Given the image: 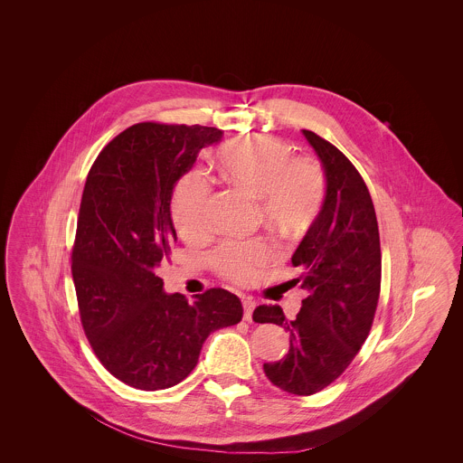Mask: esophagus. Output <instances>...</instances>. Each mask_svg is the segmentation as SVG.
<instances>
[{"label":"esophagus","mask_w":463,"mask_h":463,"mask_svg":"<svg viewBox=\"0 0 463 463\" xmlns=\"http://www.w3.org/2000/svg\"><path fill=\"white\" fill-rule=\"evenodd\" d=\"M242 308H244V319L251 321L253 310H255V300L251 297H242Z\"/></svg>","instance_id":"esophagus-1"}]
</instances>
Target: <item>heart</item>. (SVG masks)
<instances>
[{
  "mask_svg": "<svg viewBox=\"0 0 463 463\" xmlns=\"http://www.w3.org/2000/svg\"><path fill=\"white\" fill-rule=\"evenodd\" d=\"M221 175L246 198L257 201L267 225L298 234L317 217L326 196L323 168L308 157H293L285 142L260 137L234 140L217 155ZM212 185L208 176L191 172L182 176L172 196V219L185 238H199L206 231V210ZM265 241L225 242L213 262L232 281L248 283L272 259Z\"/></svg>",
  "mask_w": 463,
  "mask_h": 463,
  "instance_id": "b5f03b06",
  "label": "heart"
}]
</instances>
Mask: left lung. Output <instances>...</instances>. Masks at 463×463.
Instances as JSON below:
<instances>
[{
	"label": "left lung",
	"instance_id": "left-lung-1",
	"mask_svg": "<svg viewBox=\"0 0 463 463\" xmlns=\"http://www.w3.org/2000/svg\"><path fill=\"white\" fill-rule=\"evenodd\" d=\"M302 133L326 176L323 208L291 257L307 298L295 319L279 306L255 308L253 319L289 333L287 355L265 363L267 378L289 394L310 396L344 373L364 344L380 295L382 255L364 180L330 142Z\"/></svg>",
	"mask_w": 463,
	"mask_h": 463
}]
</instances>
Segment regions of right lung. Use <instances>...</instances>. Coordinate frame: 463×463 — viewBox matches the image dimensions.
<instances>
[{
	"instance_id": "add662e5",
	"label": "right lung",
	"mask_w": 463,
	"mask_h": 463,
	"mask_svg": "<svg viewBox=\"0 0 463 463\" xmlns=\"http://www.w3.org/2000/svg\"><path fill=\"white\" fill-rule=\"evenodd\" d=\"M222 130L138 123L102 149L90 170L72 250L81 323L108 372L140 391L182 382L212 331L238 325L241 300L222 288L189 304L166 293L157 267L176 241L172 196Z\"/></svg>"
}]
</instances>
